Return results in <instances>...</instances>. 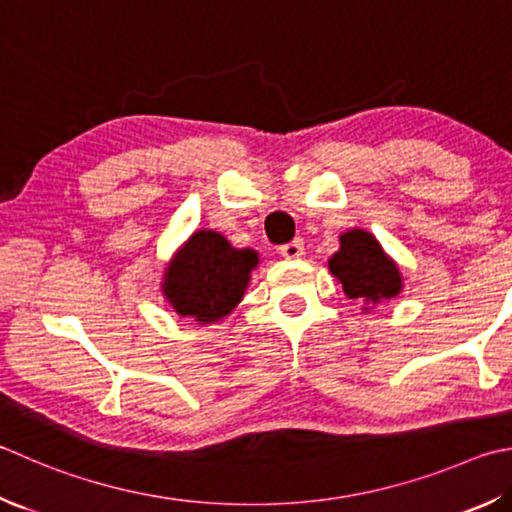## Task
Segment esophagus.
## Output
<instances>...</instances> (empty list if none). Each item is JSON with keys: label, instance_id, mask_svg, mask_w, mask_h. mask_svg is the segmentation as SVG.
Listing matches in <instances>:
<instances>
[{"label": "esophagus", "instance_id": "34e87169", "mask_svg": "<svg viewBox=\"0 0 512 512\" xmlns=\"http://www.w3.org/2000/svg\"><path fill=\"white\" fill-rule=\"evenodd\" d=\"M280 255L284 257V259H300L302 255H304V244L300 239L297 241H288V244H284L282 248H280Z\"/></svg>", "mask_w": 512, "mask_h": 512}]
</instances>
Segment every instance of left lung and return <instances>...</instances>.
<instances>
[{
    "mask_svg": "<svg viewBox=\"0 0 512 512\" xmlns=\"http://www.w3.org/2000/svg\"><path fill=\"white\" fill-rule=\"evenodd\" d=\"M331 275L351 300H360L362 311L392 300L403 291L401 268L385 253L369 230L351 228L340 235V248L329 259Z\"/></svg>",
    "mask_w": 512,
    "mask_h": 512,
    "instance_id": "8db88e82",
    "label": "left lung"
}]
</instances>
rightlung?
<instances>
[{
	"instance_id": "1",
	"label": "right lung",
	"mask_w": 512,
	"mask_h": 512,
	"mask_svg": "<svg viewBox=\"0 0 512 512\" xmlns=\"http://www.w3.org/2000/svg\"><path fill=\"white\" fill-rule=\"evenodd\" d=\"M257 264V250L235 248L221 232L199 228L165 266L161 293L181 318L215 324L244 300Z\"/></svg>"
}]
</instances>
